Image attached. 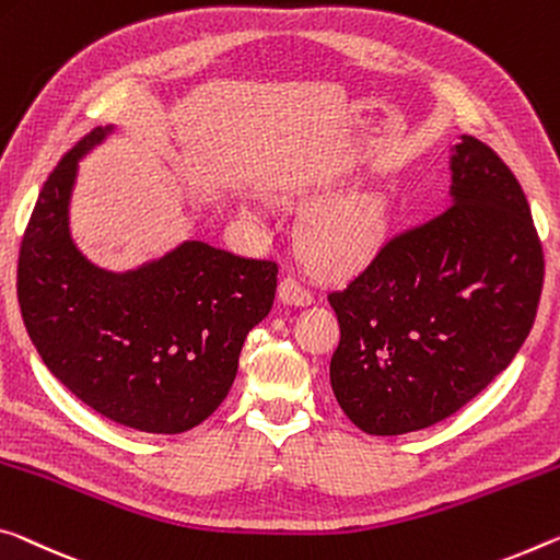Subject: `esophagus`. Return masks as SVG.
<instances>
[{
  "label": "esophagus",
  "instance_id": "esophagus-1",
  "mask_svg": "<svg viewBox=\"0 0 560 560\" xmlns=\"http://www.w3.org/2000/svg\"><path fill=\"white\" fill-rule=\"evenodd\" d=\"M279 299L283 301V304L308 306L314 301V294L296 277H291V273H289V277H283L279 281Z\"/></svg>",
  "mask_w": 560,
  "mask_h": 560
}]
</instances>
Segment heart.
Instances as JSON below:
<instances>
[{
	"instance_id": "b5f03b06",
	"label": "heart",
	"mask_w": 560,
	"mask_h": 560,
	"mask_svg": "<svg viewBox=\"0 0 560 560\" xmlns=\"http://www.w3.org/2000/svg\"><path fill=\"white\" fill-rule=\"evenodd\" d=\"M386 207L376 194H349L318 211L308 221L306 238L326 264L353 261L369 254L384 232Z\"/></svg>"
}]
</instances>
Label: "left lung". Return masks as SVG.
<instances>
[{
    "label": "left lung",
    "instance_id": "1",
    "mask_svg": "<svg viewBox=\"0 0 560 560\" xmlns=\"http://www.w3.org/2000/svg\"><path fill=\"white\" fill-rule=\"evenodd\" d=\"M439 214L386 238L328 294L341 326L328 378L371 436L456 413L516 357L544 289V246L503 159L464 135Z\"/></svg>",
    "mask_w": 560,
    "mask_h": 560
}]
</instances>
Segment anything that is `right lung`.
I'll return each instance as SVG.
<instances>
[{"label": "right lung", "mask_w": 560, "mask_h": 560, "mask_svg": "<svg viewBox=\"0 0 560 560\" xmlns=\"http://www.w3.org/2000/svg\"><path fill=\"white\" fill-rule=\"evenodd\" d=\"M104 135L79 139L42 186L16 266L22 318L79 401L129 429L184 433L226 398L246 334L273 306L279 264L201 242L131 273L89 264L67 207L79 156Z\"/></svg>", "instance_id": "obj_1"}]
</instances>
